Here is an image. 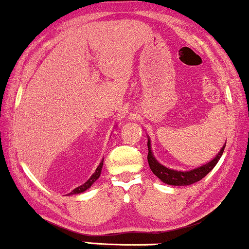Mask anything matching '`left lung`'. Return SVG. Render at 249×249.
I'll list each match as a JSON object with an SVG mask.
<instances>
[{
  "instance_id": "left-lung-1",
  "label": "left lung",
  "mask_w": 249,
  "mask_h": 249,
  "mask_svg": "<svg viewBox=\"0 0 249 249\" xmlns=\"http://www.w3.org/2000/svg\"><path fill=\"white\" fill-rule=\"evenodd\" d=\"M147 146H148L147 160H148V164H149V168L152 170V172L154 173L159 179H161V181L172 186H189L197 181H199L200 179H203L204 177H205L207 173H209L211 170L216 165V163L219 162L220 158L223 154L224 147H226V145H223V147L221 148L219 154H217L212 161L206 163V164H204L202 166H199V168L193 169L190 170V171H177V170H171L169 168H165L164 165L160 164V163L156 161L154 156H153L152 148H151V141H149V138L147 142Z\"/></svg>"
}]
</instances>
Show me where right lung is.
<instances>
[{"instance_id":"add662e5","label":"right lung","mask_w":249,"mask_h":249,"mask_svg":"<svg viewBox=\"0 0 249 249\" xmlns=\"http://www.w3.org/2000/svg\"><path fill=\"white\" fill-rule=\"evenodd\" d=\"M102 166H103V160H102V162L100 163V165L97 166V169L95 170V172L93 173V175H91V177L89 179L87 180L86 182L84 183V185H81V186H79V187H77V188H74L72 192H71L69 195H73V194H80V193H84L85 190H87L88 188H89V187L93 185V183L96 181V180L100 178V176H101V172H102Z\"/></svg>"}]
</instances>
